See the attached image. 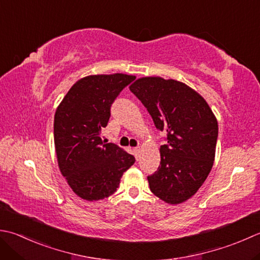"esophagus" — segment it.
<instances>
[{"label": "esophagus", "instance_id": "34e87169", "mask_svg": "<svg viewBox=\"0 0 260 260\" xmlns=\"http://www.w3.org/2000/svg\"><path fill=\"white\" fill-rule=\"evenodd\" d=\"M133 152H134V154H135V157L136 159H139L140 157V154H141V147H134V150H133Z\"/></svg>", "mask_w": 260, "mask_h": 260}]
</instances>
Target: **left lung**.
<instances>
[{"mask_svg":"<svg viewBox=\"0 0 260 260\" xmlns=\"http://www.w3.org/2000/svg\"><path fill=\"white\" fill-rule=\"evenodd\" d=\"M129 90L156 128L167 133L160 166L147 176L151 191L169 204L187 201L204 184L214 162L218 135L214 114L201 94L179 81L142 78Z\"/></svg>","mask_w":260,"mask_h":260,"instance_id":"1","label":"left lung"}]
</instances>
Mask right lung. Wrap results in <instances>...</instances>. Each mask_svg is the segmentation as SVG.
Instances as JSON below:
<instances>
[{
  "mask_svg": "<svg viewBox=\"0 0 260 260\" xmlns=\"http://www.w3.org/2000/svg\"><path fill=\"white\" fill-rule=\"evenodd\" d=\"M135 76L121 73L90 75L69 90L54 118L58 167L76 195L99 201L113 195L135 157L100 134L110 118L111 105Z\"/></svg>",
  "mask_w": 260,
  "mask_h": 260,
  "instance_id": "right-lung-1",
  "label": "right lung"
}]
</instances>
